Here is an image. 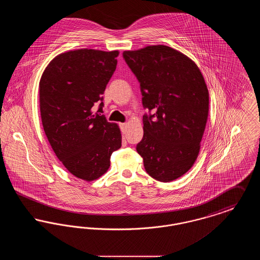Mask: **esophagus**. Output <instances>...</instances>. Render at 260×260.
Segmentation results:
<instances>
[{
	"mask_svg": "<svg viewBox=\"0 0 260 260\" xmlns=\"http://www.w3.org/2000/svg\"><path fill=\"white\" fill-rule=\"evenodd\" d=\"M126 126H127L126 123L120 124V127H121V131H122V134H125V132H126Z\"/></svg>",
	"mask_w": 260,
	"mask_h": 260,
	"instance_id": "1",
	"label": "esophagus"
}]
</instances>
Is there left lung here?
I'll use <instances>...</instances> for the list:
<instances>
[{
	"label": "left lung",
	"mask_w": 260,
	"mask_h": 260,
	"mask_svg": "<svg viewBox=\"0 0 260 260\" xmlns=\"http://www.w3.org/2000/svg\"><path fill=\"white\" fill-rule=\"evenodd\" d=\"M140 83L143 138L136 145L146 173L170 182L187 173L200 151L209 115V90L196 63L157 45L123 52Z\"/></svg>",
	"instance_id": "8db88e82"
}]
</instances>
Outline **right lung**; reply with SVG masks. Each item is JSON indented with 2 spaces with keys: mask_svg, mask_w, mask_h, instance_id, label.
I'll list each match as a JSON object with an SVG mask.
<instances>
[{
  "mask_svg": "<svg viewBox=\"0 0 260 260\" xmlns=\"http://www.w3.org/2000/svg\"><path fill=\"white\" fill-rule=\"evenodd\" d=\"M118 50H70L55 56L41 77L42 124L58 160L74 176L92 181L106 173L122 146L119 125L93 113L117 66Z\"/></svg>",
  "mask_w": 260,
  "mask_h": 260,
  "instance_id": "add662e5",
  "label": "right lung"
}]
</instances>
